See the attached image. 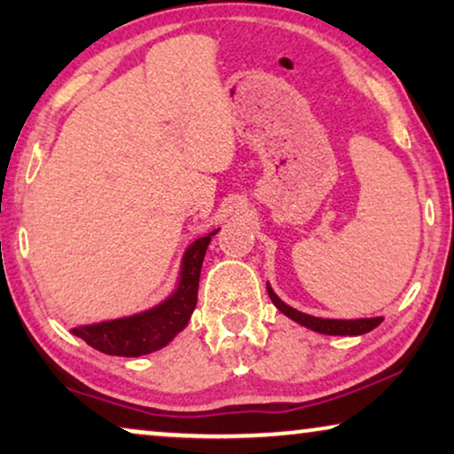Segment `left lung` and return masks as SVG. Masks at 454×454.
I'll list each match as a JSON object with an SVG mask.
<instances>
[{
    "label": "left lung",
    "mask_w": 454,
    "mask_h": 454,
    "mask_svg": "<svg viewBox=\"0 0 454 454\" xmlns=\"http://www.w3.org/2000/svg\"><path fill=\"white\" fill-rule=\"evenodd\" d=\"M266 291H269L272 303L281 314L287 316L300 326H306L309 331L320 333V334H333V337H357V334H365L374 331L376 326H380L384 320L382 316H374V318H353V320H339V318H320V316H309L300 309L291 308L272 291L270 283H266Z\"/></svg>",
    "instance_id": "8db88e82"
}]
</instances>
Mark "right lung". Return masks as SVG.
<instances>
[{
  "instance_id": "right-lung-1",
  "label": "right lung",
  "mask_w": 454,
  "mask_h": 454,
  "mask_svg": "<svg viewBox=\"0 0 454 454\" xmlns=\"http://www.w3.org/2000/svg\"><path fill=\"white\" fill-rule=\"evenodd\" d=\"M216 233L219 229H213L185 247L176 289L163 301L132 316L74 326V337H80L92 349L120 357H140L169 345L188 326L194 312L202 260Z\"/></svg>"
}]
</instances>
